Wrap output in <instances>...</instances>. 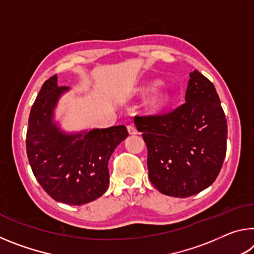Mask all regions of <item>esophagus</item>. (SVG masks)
Returning a JSON list of instances; mask_svg holds the SVG:
<instances>
[{"label": "esophagus", "mask_w": 254, "mask_h": 254, "mask_svg": "<svg viewBox=\"0 0 254 254\" xmlns=\"http://www.w3.org/2000/svg\"><path fill=\"white\" fill-rule=\"evenodd\" d=\"M127 131H128V133H130V134H136V133H137L135 126H133V124H128Z\"/></svg>", "instance_id": "obj_1"}]
</instances>
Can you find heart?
<instances>
[{"mask_svg":"<svg viewBox=\"0 0 254 254\" xmlns=\"http://www.w3.org/2000/svg\"><path fill=\"white\" fill-rule=\"evenodd\" d=\"M165 104V96L160 92H153L151 95L149 96L147 101V106L150 111H158Z\"/></svg>","mask_w":254,"mask_h":254,"instance_id":"heart-1","label":"heart"}]
</instances>
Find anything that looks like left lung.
I'll return each instance as SVG.
<instances>
[{
	"mask_svg": "<svg viewBox=\"0 0 254 254\" xmlns=\"http://www.w3.org/2000/svg\"><path fill=\"white\" fill-rule=\"evenodd\" d=\"M189 77L182 105L134 118L147 144L150 182L180 198L209 187L226 154L227 123L216 89L198 70Z\"/></svg>",
	"mask_w": 254,
	"mask_h": 254,
	"instance_id": "8db88e82",
	"label": "left lung"
}]
</instances>
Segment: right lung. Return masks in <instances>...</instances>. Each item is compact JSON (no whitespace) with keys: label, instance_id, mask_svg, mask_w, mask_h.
Returning <instances> with one entry per match:
<instances>
[{"label":"right lung","instance_id":"obj_1","mask_svg":"<svg viewBox=\"0 0 254 254\" xmlns=\"http://www.w3.org/2000/svg\"><path fill=\"white\" fill-rule=\"evenodd\" d=\"M67 87L57 85V75L42 85L29 115L27 154L34 177L51 198L84 205L106 191L109 160L128 132L124 126H115L75 135L60 133L51 119Z\"/></svg>","mask_w":254,"mask_h":254}]
</instances>
